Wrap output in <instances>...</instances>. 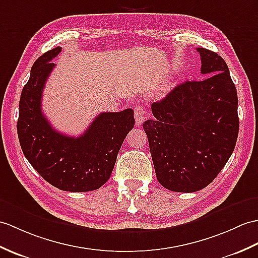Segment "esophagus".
Returning <instances> with one entry per match:
<instances>
[{
    "label": "esophagus",
    "instance_id": "1",
    "mask_svg": "<svg viewBox=\"0 0 258 258\" xmlns=\"http://www.w3.org/2000/svg\"><path fill=\"white\" fill-rule=\"evenodd\" d=\"M134 116H135V119H136V123L139 124V125L143 124V122L145 121V118H146V111H145V109H144L143 105L139 104V105L135 106V109H134Z\"/></svg>",
    "mask_w": 258,
    "mask_h": 258
}]
</instances>
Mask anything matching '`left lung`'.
<instances>
[{"label":"left lung","instance_id":"obj_1","mask_svg":"<svg viewBox=\"0 0 258 258\" xmlns=\"http://www.w3.org/2000/svg\"><path fill=\"white\" fill-rule=\"evenodd\" d=\"M199 81H185L152 104L144 122L159 183L176 192L210 184L234 151L239 122L237 92L229 67L217 52L197 48Z\"/></svg>","mask_w":258,"mask_h":258}]
</instances>
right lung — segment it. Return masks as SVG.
I'll return each mask as SVG.
<instances>
[{
	"label": "right lung",
	"mask_w": 258,
	"mask_h": 258,
	"mask_svg": "<svg viewBox=\"0 0 258 258\" xmlns=\"http://www.w3.org/2000/svg\"><path fill=\"white\" fill-rule=\"evenodd\" d=\"M60 51L61 47L53 48L34 62L22 90L17 134L26 159L47 182L63 191L86 192L109 180L119 148L134 127V111L101 113L78 137L52 128L41 111V98L55 68L50 61Z\"/></svg>",
	"instance_id": "1"
}]
</instances>
